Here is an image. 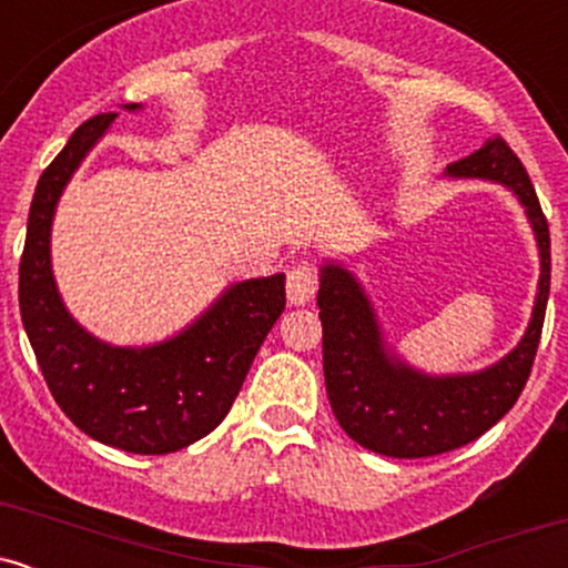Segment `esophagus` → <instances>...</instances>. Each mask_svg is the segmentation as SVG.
I'll list each match as a JSON object with an SVG mask.
<instances>
[{
  "mask_svg": "<svg viewBox=\"0 0 568 568\" xmlns=\"http://www.w3.org/2000/svg\"><path fill=\"white\" fill-rule=\"evenodd\" d=\"M288 302L291 304H306L321 288V270L312 262H298L288 270Z\"/></svg>",
  "mask_w": 568,
  "mask_h": 568,
  "instance_id": "34e87169",
  "label": "esophagus"
}]
</instances>
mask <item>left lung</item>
Here are the masks:
<instances>
[{"mask_svg":"<svg viewBox=\"0 0 568 568\" xmlns=\"http://www.w3.org/2000/svg\"><path fill=\"white\" fill-rule=\"evenodd\" d=\"M448 175L491 179L518 194L542 251V277L529 331L505 361L473 376L429 379L403 363L387 361L374 312L355 280L334 264L323 266L317 306L331 408L352 440L395 459L454 452L497 425L529 382L550 296V226L510 143L494 135L470 158L452 162Z\"/></svg>","mask_w":568,"mask_h":568,"instance_id":"obj_1","label":"left lung"}]
</instances>
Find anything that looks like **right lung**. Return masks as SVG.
<instances>
[{"mask_svg": "<svg viewBox=\"0 0 568 568\" xmlns=\"http://www.w3.org/2000/svg\"><path fill=\"white\" fill-rule=\"evenodd\" d=\"M114 116L82 122L44 168L29 207L18 302L48 389L84 435L130 454H173L230 414L253 357L283 315L285 275L234 285L202 321L158 347L116 349L84 334L58 298L50 221L63 184Z\"/></svg>", "mask_w": 568, "mask_h": 568, "instance_id": "1", "label": "right lung"}]
</instances>
